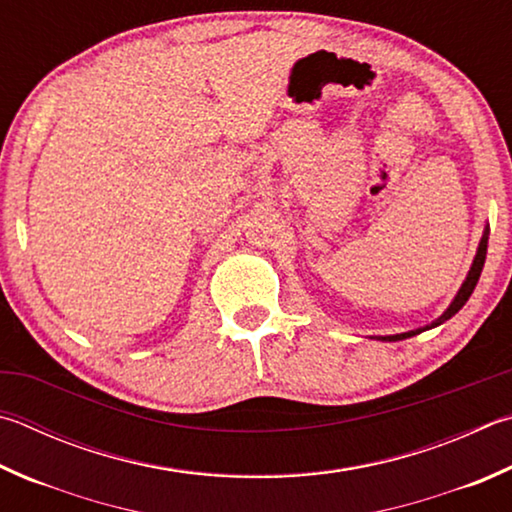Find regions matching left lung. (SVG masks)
Segmentation results:
<instances>
[{
    "mask_svg": "<svg viewBox=\"0 0 512 512\" xmlns=\"http://www.w3.org/2000/svg\"><path fill=\"white\" fill-rule=\"evenodd\" d=\"M488 235H490V226L483 228V235L479 239V246H477V255L475 259H472V266L470 271L466 275V280H463V284L459 286L457 295H454V300L450 302L448 309H445L439 318H436L434 322L425 324V327H418V329H412V331H405V333H396V336H378L376 340H383V342H398V340H405V338H412V336H418V333H423L427 329H434L439 327V324H443L445 320H450L454 313H459L463 309V304H466L470 300L472 291H475V286L479 282V275L483 271V262H486V253H488Z\"/></svg>",
    "mask_w": 512,
    "mask_h": 512,
    "instance_id": "obj_1",
    "label": "left lung"
}]
</instances>
